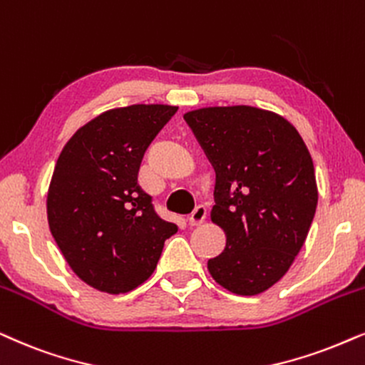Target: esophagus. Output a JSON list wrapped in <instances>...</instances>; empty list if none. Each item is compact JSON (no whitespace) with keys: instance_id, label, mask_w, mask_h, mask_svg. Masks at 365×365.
Returning <instances> with one entry per match:
<instances>
[{"instance_id":"esophagus-1","label":"esophagus","mask_w":365,"mask_h":365,"mask_svg":"<svg viewBox=\"0 0 365 365\" xmlns=\"http://www.w3.org/2000/svg\"><path fill=\"white\" fill-rule=\"evenodd\" d=\"M206 216H207V206H205V205L196 206V210H194L191 212V216H189V225L200 226L201 223H205Z\"/></svg>"}]
</instances>
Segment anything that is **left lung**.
Returning a JSON list of instances; mask_svg holds the SVG:
<instances>
[{
  "mask_svg": "<svg viewBox=\"0 0 365 365\" xmlns=\"http://www.w3.org/2000/svg\"><path fill=\"white\" fill-rule=\"evenodd\" d=\"M216 171L211 220L226 248L207 262L236 295H258L292 267L314 221L319 192L304 139L277 113L250 106L184 113Z\"/></svg>",
  "mask_w": 365,
  "mask_h": 365,
  "instance_id": "left-lung-1",
  "label": "left lung"
}]
</instances>
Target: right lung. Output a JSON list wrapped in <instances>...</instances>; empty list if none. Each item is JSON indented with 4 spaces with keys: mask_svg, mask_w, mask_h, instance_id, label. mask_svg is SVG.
<instances>
[{
    "mask_svg": "<svg viewBox=\"0 0 365 365\" xmlns=\"http://www.w3.org/2000/svg\"><path fill=\"white\" fill-rule=\"evenodd\" d=\"M176 112L144 103L103 112L75 132L56 160L50 231L70 268L97 290L124 293L144 283L178 231L137 181L145 150Z\"/></svg>",
    "mask_w": 365,
    "mask_h": 365,
    "instance_id": "obj_1",
    "label": "right lung"
}]
</instances>
